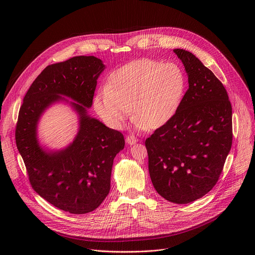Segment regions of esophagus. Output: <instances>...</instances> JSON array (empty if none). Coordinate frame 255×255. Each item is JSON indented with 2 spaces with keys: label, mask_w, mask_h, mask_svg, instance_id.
<instances>
[{
  "label": "esophagus",
  "mask_w": 255,
  "mask_h": 255,
  "mask_svg": "<svg viewBox=\"0 0 255 255\" xmlns=\"http://www.w3.org/2000/svg\"><path fill=\"white\" fill-rule=\"evenodd\" d=\"M137 141H138V139H137V137L134 136V135H128V136H126V142H127L128 144H134V143H136Z\"/></svg>",
  "instance_id": "1"
}]
</instances>
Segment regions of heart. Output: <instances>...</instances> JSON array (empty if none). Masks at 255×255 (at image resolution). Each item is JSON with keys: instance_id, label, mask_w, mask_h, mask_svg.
<instances>
[{"instance_id": "heart-1", "label": "heart", "mask_w": 255, "mask_h": 255, "mask_svg": "<svg viewBox=\"0 0 255 255\" xmlns=\"http://www.w3.org/2000/svg\"><path fill=\"white\" fill-rule=\"evenodd\" d=\"M186 85L185 72L178 64L139 59L109 76L106 89L95 95L93 107L111 129H122L132 110L138 129H155L174 116Z\"/></svg>"}]
</instances>
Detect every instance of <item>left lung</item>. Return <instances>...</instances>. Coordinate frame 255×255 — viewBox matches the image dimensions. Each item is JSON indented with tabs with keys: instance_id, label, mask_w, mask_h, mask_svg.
Wrapping results in <instances>:
<instances>
[{
	"instance_id": "1",
	"label": "left lung",
	"mask_w": 255,
	"mask_h": 255,
	"mask_svg": "<svg viewBox=\"0 0 255 255\" xmlns=\"http://www.w3.org/2000/svg\"><path fill=\"white\" fill-rule=\"evenodd\" d=\"M189 77L174 116L145 140L152 185L165 200L189 204L217 184L232 145V107L223 84L190 51L173 50Z\"/></svg>"
}]
</instances>
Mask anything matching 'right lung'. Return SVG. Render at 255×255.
I'll use <instances>...</instances> for the list:
<instances>
[{"instance_id":"obj_1","label":"right lung","mask_w":255,"mask_h":255,"mask_svg":"<svg viewBox=\"0 0 255 255\" xmlns=\"http://www.w3.org/2000/svg\"><path fill=\"white\" fill-rule=\"evenodd\" d=\"M105 65L95 56H75L46 66L26 93L16 124L17 148L33 190L49 204L71 214L97 209L110 192L116 154L124 148L120 131L108 128L87 115L97 80ZM71 97L80 115V131L64 151L44 152L35 138L40 115L52 102Z\"/></svg>"}]
</instances>
